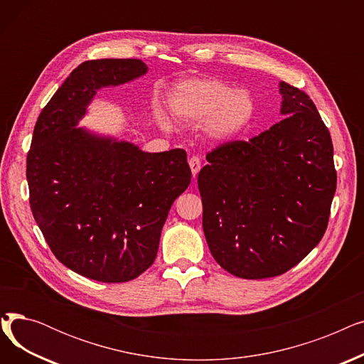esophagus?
I'll return each mask as SVG.
<instances>
[{
    "mask_svg": "<svg viewBox=\"0 0 364 364\" xmlns=\"http://www.w3.org/2000/svg\"><path fill=\"white\" fill-rule=\"evenodd\" d=\"M188 165H190V169H192V174H193V178H195L198 176V172L200 171V159L198 156L190 158Z\"/></svg>",
    "mask_w": 364,
    "mask_h": 364,
    "instance_id": "obj_1",
    "label": "esophagus"
}]
</instances>
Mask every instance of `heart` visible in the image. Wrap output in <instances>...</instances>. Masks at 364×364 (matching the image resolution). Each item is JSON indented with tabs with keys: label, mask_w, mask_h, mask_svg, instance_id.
<instances>
[{
	"label": "heart",
	"mask_w": 364,
	"mask_h": 364,
	"mask_svg": "<svg viewBox=\"0 0 364 364\" xmlns=\"http://www.w3.org/2000/svg\"><path fill=\"white\" fill-rule=\"evenodd\" d=\"M169 109L183 122H202L213 140L235 137L255 113L251 92L232 88L218 80H188L177 84L169 95Z\"/></svg>",
	"instance_id": "b5f03b06"
}]
</instances>
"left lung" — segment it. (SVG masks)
<instances>
[{
    "instance_id": "8db88e82",
    "label": "left lung",
    "mask_w": 364,
    "mask_h": 364,
    "mask_svg": "<svg viewBox=\"0 0 364 364\" xmlns=\"http://www.w3.org/2000/svg\"><path fill=\"white\" fill-rule=\"evenodd\" d=\"M279 92L284 118L209 151L198 176L209 251L242 279L283 274L307 257L326 232L336 190L332 139L316 105L286 82Z\"/></svg>"
}]
</instances>
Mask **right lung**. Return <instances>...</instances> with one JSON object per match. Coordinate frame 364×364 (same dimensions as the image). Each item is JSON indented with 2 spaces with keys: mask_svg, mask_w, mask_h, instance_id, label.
<instances>
[{
  "mask_svg": "<svg viewBox=\"0 0 364 364\" xmlns=\"http://www.w3.org/2000/svg\"><path fill=\"white\" fill-rule=\"evenodd\" d=\"M146 73L137 59L81 63L38 117L26 159L31 209L51 252L103 283L153 264L169 208L192 178L183 149L149 153L78 127L100 88Z\"/></svg>",
  "mask_w": 364,
  "mask_h": 364,
  "instance_id": "1",
  "label": "right lung"
}]
</instances>
